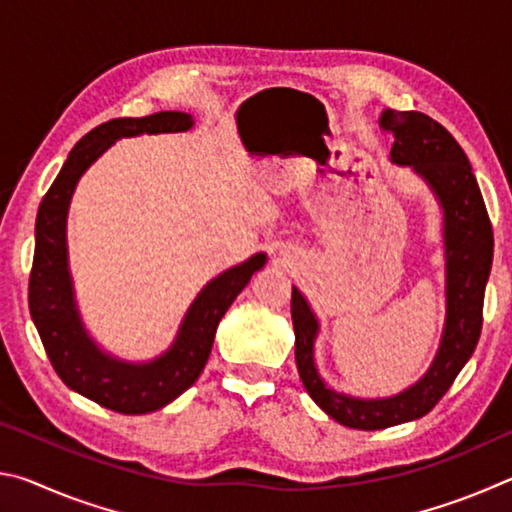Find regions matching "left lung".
I'll list each match as a JSON object with an SVG mask.
<instances>
[{"label": "left lung", "mask_w": 512, "mask_h": 512, "mask_svg": "<svg viewBox=\"0 0 512 512\" xmlns=\"http://www.w3.org/2000/svg\"><path fill=\"white\" fill-rule=\"evenodd\" d=\"M379 124L393 133L391 162L409 167L443 210L445 323L436 357L424 375L388 397H354L334 391L316 366L318 316L298 287L291 293L296 363L302 384L320 409L343 427L375 431L418 420L440 402L470 361L483 323V296L492 268V225L465 151L438 121L422 112L384 110Z\"/></svg>", "instance_id": "8db88e82"}]
</instances>
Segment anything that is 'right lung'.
<instances>
[{
  "label": "right lung",
  "instance_id": "right-lung-1",
  "mask_svg": "<svg viewBox=\"0 0 512 512\" xmlns=\"http://www.w3.org/2000/svg\"><path fill=\"white\" fill-rule=\"evenodd\" d=\"M192 126L194 117L176 110L155 112L142 119L106 121L69 151L38 210L36 253L29 280L31 318L58 377L72 391L117 413H151L183 395L201 377L225 311L244 291L253 273L266 264V253H255L246 262L212 277L185 311L176 339L155 359L115 357L103 350L85 327L67 253V212L76 185L121 137L185 133Z\"/></svg>",
  "mask_w": 512,
  "mask_h": 512
}]
</instances>
